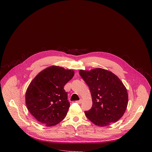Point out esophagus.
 I'll list each match as a JSON object with an SVG mask.
<instances>
[{"mask_svg": "<svg viewBox=\"0 0 152 152\" xmlns=\"http://www.w3.org/2000/svg\"><path fill=\"white\" fill-rule=\"evenodd\" d=\"M76 103H79V104H80V103H82V100H77V101H76Z\"/></svg>", "mask_w": 152, "mask_h": 152, "instance_id": "34e87169", "label": "esophagus"}]
</instances>
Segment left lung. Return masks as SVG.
<instances>
[{
	"instance_id": "8db88e82",
	"label": "left lung",
	"mask_w": 152,
	"mask_h": 152,
	"mask_svg": "<svg viewBox=\"0 0 152 152\" xmlns=\"http://www.w3.org/2000/svg\"><path fill=\"white\" fill-rule=\"evenodd\" d=\"M79 75L88 86L92 96L91 109L85 114L93 123L106 126L124 115L128 94L121 80L113 72L101 68L80 70Z\"/></svg>"
}]
</instances>
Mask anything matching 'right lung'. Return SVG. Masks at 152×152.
Returning a JSON list of instances; mask_svg holds the SVG:
<instances>
[{
    "label": "right lung",
    "mask_w": 152,
    "mask_h": 152,
    "mask_svg": "<svg viewBox=\"0 0 152 152\" xmlns=\"http://www.w3.org/2000/svg\"><path fill=\"white\" fill-rule=\"evenodd\" d=\"M75 75L73 70L56 66L40 72L26 91L25 102L33 117L46 126H53L66 117L70 103L64 86Z\"/></svg>",
    "instance_id": "add662e5"
}]
</instances>
